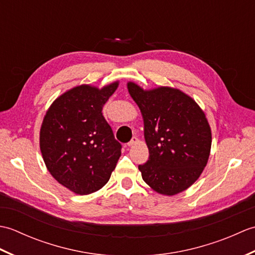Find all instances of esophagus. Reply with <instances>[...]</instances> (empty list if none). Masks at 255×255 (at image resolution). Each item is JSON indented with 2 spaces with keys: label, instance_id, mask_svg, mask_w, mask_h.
I'll return each mask as SVG.
<instances>
[{
  "label": "esophagus",
  "instance_id": "34e87169",
  "mask_svg": "<svg viewBox=\"0 0 255 255\" xmlns=\"http://www.w3.org/2000/svg\"><path fill=\"white\" fill-rule=\"evenodd\" d=\"M137 142H138V137H137V136H132L130 141L128 142V145H129V147H132V145L136 144Z\"/></svg>",
  "mask_w": 255,
  "mask_h": 255
}]
</instances>
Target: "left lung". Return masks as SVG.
<instances>
[{
  "label": "left lung",
  "instance_id": "1",
  "mask_svg": "<svg viewBox=\"0 0 255 255\" xmlns=\"http://www.w3.org/2000/svg\"><path fill=\"white\" fill-rule=\"evenodd\" d=\"M128 91L144 123L149 159L138 166L143 181L167 196L185 191L209 158L211 131L204 112L180 90L143 91L129 82Z\"/></svg>",
  "mask_w": 255,
  "mask_h": 255
}]
</instances>
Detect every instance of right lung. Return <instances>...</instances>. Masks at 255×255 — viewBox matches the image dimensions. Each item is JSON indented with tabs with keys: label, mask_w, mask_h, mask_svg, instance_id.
I'll return each mask as SVG.
<instances>
[{
	"label": "right lung",
	"mask_w": 255,
	"mask_h": 255,
	"mask_svg": "<svg viewBox=\"0 0 255 255\" xmlns=\"http://www.w3.org/2000/svg\"><path fill=\"white\" fill-rule=\"evenodd\" d=\"M117 86H77L52 103L42 122L40 150L47 169L77 194L104 186L122 154V144L102 113Z\"/></svg>",
	"instance_id": "right-lung-1"
}]
</instances>
